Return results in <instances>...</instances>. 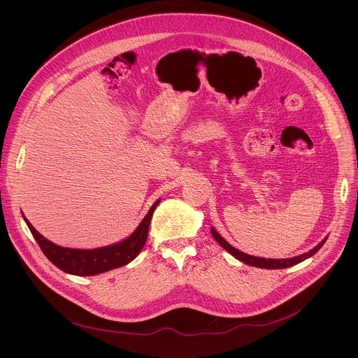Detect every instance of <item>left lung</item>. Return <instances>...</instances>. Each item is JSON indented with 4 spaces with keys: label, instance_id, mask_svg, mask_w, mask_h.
I'll use <instances>...</instances> for the list:
<instances>
[{
    "label": "left lung",
    "instance_id": "left-lung-1",
    "mask_svg": "<svg viewBox=\"0 0 358 358\" xmlns=\"http://www.w3.org/2000/svg\"><path fill=\"white\" fill-rule=\"evenodd\" d=\"M211 234L213 236L217 239V242L225 249L228 250L232 257H235L238 261L246 264V265H250V266H257V268H264V269H283V268H289V266H293V265H297L300 262H303L304 259H308L310 257H313V255L323 246V243L326 242L322 241L316 248H313L312 250H309L308 253H303V255H299V257H294V258H289V259H265V258H257V257H250V255L248 253H243L238 249H235L234 246H231L214 228H211Z\"/></svg>",
    "mask_w": 358,
    "mask_h": 358
}]
</instances>
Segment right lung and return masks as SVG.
I'll return each instance as SVG.
<instances>
[{
    "label": "right lung",
    "mask_w": 358,
    "mask_h": 358,
    "mask_svg": "<svg viewBox=\"0 0 358 358\" xmlns=\"http://www.w3.org/2000/svg\"><path fill=\"white\" fill-rule=\"evenodd\" d=\"M159 202L160 199H157L155 203H152L148 214L144 217L141 224L127 239L112 246L97 248V249H71V248L58 246L50 241H48L46 238H43L29 224V221L25 220V222L31 234L36 239L45 257L57 268L76 276H93V275H99V273L124 266L137 257L147 241L150 221H151L152 213H155L156 207L159 206Z\"/></svg>",
    "instance_id": "1"
}]
</instances>
